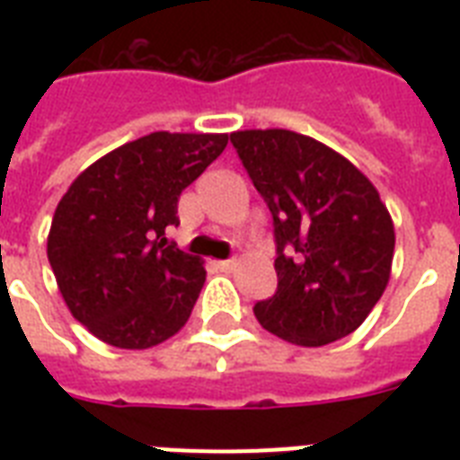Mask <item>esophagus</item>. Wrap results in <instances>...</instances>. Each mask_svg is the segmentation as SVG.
<instances>
[{
  "label": "esophagus",
  "mask_w": 460,
  "mask_h": 460,
  "mask_svg": "<svg viewBox=\"0 0 460 460\" xmlns=\"http://www.w3.org/2000/svg\"><path fill=\"white\" fill-rule=\"evenodd\" d=\"M217 265H219V270H222V272H231V270H234L238 262L236 260H222V262H217Z\"/></svg>",
  "instance_id": "esophagus-1"
}]
</instances>
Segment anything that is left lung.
I'll return each mask as SVG.
<instances>
[{
  "label": "left lung",
  "mask_w": 460,
  "mask_h": 460,
  "mask_svg": "<svg viewBox=\"0 0 460 460\" xmlns=\"http://www.w3.org/2000/svg\"><path fill=\"white\" fill-rule=\"evenodd\" d=\"M231 143L274 217L277 294L252 313L296 346L356 332L392 277L394 222L372 181L320 140L248 128Z\"/></svg>",
  "instance_id": "8db88e82"
}]
</instances>
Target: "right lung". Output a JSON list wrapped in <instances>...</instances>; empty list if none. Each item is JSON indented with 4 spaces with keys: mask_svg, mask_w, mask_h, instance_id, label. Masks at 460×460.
Wrapping results in <instances>:
<instances>
[{
    "mask_svg": "<svg viewBox=\"0 0 460 460\" xmlns=\"http://www.w3.org/2000/svg\"><path fill=\"white\" fill-rule=\"evenodd\" d=\"M229 133L155 131L81 172L54 209L47 258L75 320L100 341L153 349L190 317L205 262L166 243L179 195Z\"/></svg>",
    "mask_w": 460,
    "mask_h": 460,
    "instance_id": "1",
    "label": "right lung"
}]
</instances>
